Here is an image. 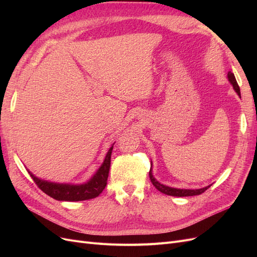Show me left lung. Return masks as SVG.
<instances>
[{
    "mask_svg": "<svg viewBox=\"0 0 257 257\" xmlns=\"http://www.w3.org/2000/svg\"><path fill=\"white\" fill-rule=\"evenodd\" d=\"M228 77V80L230 81V83L232 84V87H234L235 91L238 93V95L240 96V88L237 83V80L235 78V75L232 74L231 72H228L227 74ZM152 166V165H151ZM149 177H150V180L152 182V184L155 186V189L159 190L160 192H162L163 194H165V195H169V196H177V197H184V196H194V195H199V194L204 193L207 189H209V186H206V188L203 189H198V190H181V189H174V188H169V186L166 185H163L161 183H159L152 176V172H151V168H150V172H149Z\"/></svg>",
    "mask_w": 257,
    "mask_h": 257,
    "instance_id": "1",
    "label": "left lung"
}]
</instances>
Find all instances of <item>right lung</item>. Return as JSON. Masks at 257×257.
<instances>
[{
  "mask_svg": "<svg viewBox=\"0 0 257 257\" xmlns=\"http://www.w3.org/2000/svg\"><path fill=\"white\" fill-rule=\"evenodd\" d=\"M112 148L108 151L103 165L99 167L97 173L93 176L91 180L84 184L80 185H72V184H59L41 180L36 178L34 175L30 174L33 181L45 194L48 196L57 199V200H65V201H79V200H88L97 197L103 192L105 186L107 185L108 174L110 168V158Z\"/></svg>",
  "mask_w": 257,
  "mask_h": 257,
  "instance_id": "add662e5",
  "label": "right lung"
}]
</instances>
